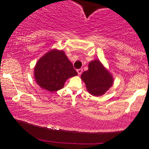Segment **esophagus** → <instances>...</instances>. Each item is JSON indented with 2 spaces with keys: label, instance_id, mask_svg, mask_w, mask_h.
I'll list each match as a JSON object with an SVG mask.
<instances>
[{
  "label": "esophagus",
  "instance_id": "obj_1",
  "mask_svg": "<svg viewBox=\"0 0 149 149\" xmlns=\"http://www.w3.org/2000/svg\"><path fill=\"white\" fill-rule=\"evenodd\" d=\"M77 72H78V74H79V75H80V74H81V73L83 72V69H82V68L77 69Z\"/></svg>",
  "mask_w": 149,
  "mask_h": 149
}]
</instances>
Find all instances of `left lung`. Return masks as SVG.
Returning a JSON list of instances; mask_svg holds the SVG:
<instances>
[{"label":"left lung","mask_w":149,"mask_h":149,"mask_svg":"<svg viewBox=\"0 0 149 149\" xmlns=\"http://www.w3.org/2000/svg\"><path fill=\"white\" fill-rule=\"evenodd\" d=\"M87 91L95 96L103 95L113 83V77L104 68L99 60H95L89 64V68L81 74Z\"/></svg>","instance_id":"8db88e82"}]
</instances>
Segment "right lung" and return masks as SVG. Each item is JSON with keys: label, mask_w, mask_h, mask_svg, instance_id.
I'll return each instance as SVG.
<instances>
[{"label": "right lung", "mask_w": 149, "mask_h": 149, "mask_svg": "<svg viewBox=\"0 0 149 149\" xmlns=\"http://www.w3.org/2000/svg\"><path fill=\"white\" fill-rule=\"evenodd\" d=\"M34 74L40 87L53 92L62 89L65 81L78 73L63 51L54 49L38 61Z\"/></svg>", "instance_id": "obj_1"}]
</instances>
